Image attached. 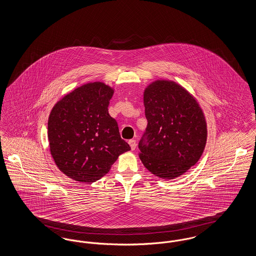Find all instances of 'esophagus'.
<instances>
[{"label": "esophagus", "mask_w": 256, "mask_h": 256, "mask_svg": "<svg viewBox=\"0 0 256 256\" xmlns=\"http://www.w3.org/2000/svg\"><path fill=\"white\" fill-rule=\"evenodd\" d=\"M128 144H130V146L132 150H134L136 148V141L134 140V139H132V140H130V141H128Z\"/></svg>", "instance_id": "34e87169"}]
</instances>
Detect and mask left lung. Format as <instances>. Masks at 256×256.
Returning <instances> with one entry per match:
<instances>
[{"label": "left lung", "mask_w": 256, "mask_h": 256, "mask_svg": "<svg viewBox=\"0 0 256 256\" xmlns=\"http://www.w3.org/2000/svg\"><path fill=\"white\" fill-rule=\"evenodd\" d=\"M144 106L148 144L141 139L140 159L160 178H178L195 165L204 150V113L188 90L169 80H156L146 86Z\"/></svg>", "instance_id": "1"}]
</instances>
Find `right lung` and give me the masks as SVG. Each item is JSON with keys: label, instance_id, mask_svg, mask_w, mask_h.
Returning a JSON list of instances; mask_svg holds the SVG:
<instances>
[{"label": "right lung", "instance_id": "add662e5", "mask_svg": "<svg viewBox=\"0 0 256 256\" xmlns=\"http://www.w3.org/2000/svg\"><path fill=\"white\" fill-rule=\"evenodd\" d=\"M114 88L102 82L78 86L61 98L48 120L50 152L58 168L73 180L93 183L130 150L108 113Z\"/></svg>", "mask_w": 256, "mask_h": 256}]
</instances>
